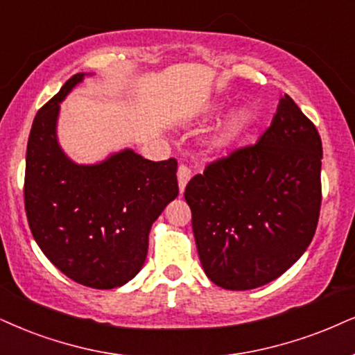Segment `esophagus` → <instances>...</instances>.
Masks as SVG:
<instances>
[{
	"mask_svg": "<svg viewBox=\"0 0 355 355\" xmlns=\"http://www.w3.org/2000/svg\"><path fill=\"white\" fill-rule=\"evenodd\" d=\"M192 176V171L191 168H187V166L181 164L178 169V182H179V191H181V194L184 192V187L187 186V182H189V179Z\"/></svg>",
	"mask_w": 355,
	"mask_h": 355,
	"instance_id": "34e87169",
	"label": "esophagus"
}]
</instances>
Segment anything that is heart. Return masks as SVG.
Segmentation results:
<instances>
[{"label":"heart","mask_w":355,"mask_h":355,"mask_svg":"<svg viewBox=\"0 0 355 355\" xmlns=\"http://www.w3.org/2000/svg\"><path fill=\"white\" fill-rule=\"evenodd\" d=\"M248 120H250V116H248V113L245 110H240L235 113V115L229 120V123H227V128L224 131V135H222V138L224 139L234 138L235 135H239L240 131L248 125Z\"/></svg>","instance_id":"b5f03b06"}]
</instances>
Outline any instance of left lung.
Listing matches in <instances>:
<instances>
[{
	"label": "left lung",
	"instance_id": "8db88e82",
	"mask_svg": "<svg viewBox=\"0 0 355 355\" xmlns=\"http://www.w3.org/2000/svg\"><path fill=\"white\" fill-rule=\"evenodd\" d=\"M322 143L290 95L257 143L205 166L186 186L200 263L232 291L277 279L311 243L321 211Z\"/></svg>",
	"mask_w": 355,
	"mask_h": 355
}]
</instances>
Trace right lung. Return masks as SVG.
<instances>
[{
	"mask_svg": "<svg viewBox=\"0 0 355 355\" xmlns=\"http://www.w3.org/2000/svg\"><path fill=\"white\" fill-rule=\"evenodd\" d=\"M84 78H69L33 121L26 151L24 207L39 248L65 277L112 290L141 270L153 222L179 194L178 161L125 150L94 166L59 148V103Z\"/></svg>",
	"mask_w": 355,
	"mask_h": 355,
	"instance_id": "1",
	"label": "right lung"
}]
</instances>
